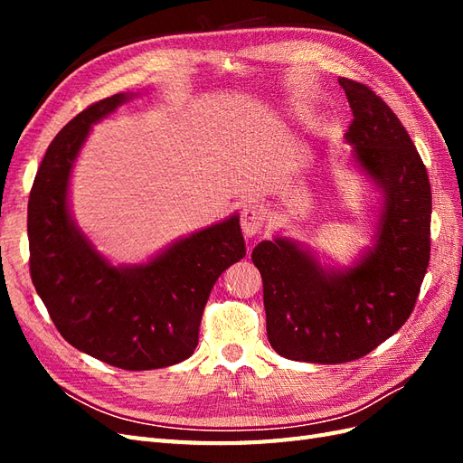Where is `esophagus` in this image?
Wrapping results in <instances>:
<instances>
[{
	"mask_svg": "<svg viewBox=\"0 0 463 463\" xmlns=\"http://www.w3.org/2000/svg\"><path fill=\"white\" fill-rule=\"evenodd\" d=\"M266 220V210L260 204H247L241 213V230L245 237H255Z\"/></svg>",
	"mask_w": 463,
	"mask_h": 463,
	"instance_id": "34e87169",
	"label": "esophagus"
}]
</instances>
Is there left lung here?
<instances>
[{
  "label": "left lung",
  "instance_id": "1",
  "mask_svg": "<svg viewBox=\"0 0 463 463\" xmlns=\"http://www.w3.org/2000/svg\"><path fill=\"white\" fill-rule=\"evenodd\" d=\"M340 85L354 114L344 135L349 160L376 193L363 222L371 243L349 264H335L276 233L250 255L274 352L322 365L367 355L403 326L430 250V184L408 131L369 87L349 79Z\"/></svg>",
  "mask_w": 463,
  "mask_h": 463
}]
</instances>
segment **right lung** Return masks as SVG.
<instances>
[{
	"instance_id": "1",
	"label": "right lung",
	"mask_w": 463,
	"mask_h": 463,
	"mask_svg": "<svg viewBox=\"0 0 463 463\" xmlns=\"http://www.w3.org/2000/svg\"><path fill=\"white\" fill-rule=\"evenodd\" d=\"M138 94L104 98L55 135L34 177L26 223L33 284L55 328L79 352L125 371L189 359L218 276L245 257L237 213L137 264H116L80 230L71 210L79 154L92 125Z\"/></svg>"
}]
</instances>
